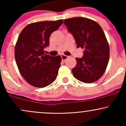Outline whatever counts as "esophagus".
<instances>
[{
	"label": "esophagus",
	"instance_id": "1",
	"mask_svg": "<svg viewBox=\"0 0 126 126\" xmlns=\"http://www.w3.org/2000/svg\"><path fill=\"white\" fill-rule=\"evenodd\" d=\"M61 58H62V61H65L68 58V56L66 55H61Z\"/></svg>",
	"mask_w": 126,
	"mask_h": 126
}]
</instances>
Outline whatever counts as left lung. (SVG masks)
<instances>
[{
    "label": "left lung",
    "mask_w": 126,
    "mask_h": 126,
    "mask_svg": "<svg viewBox=\"0 0 126 126\" xmlns=\"http://www.w3.org/2000/svg\"><path fill=\"white\" fill-rule=\"evenodd\" d=\"M64 24L78 48L84 49L82 58H76L73 76L85 83L96 81L105 73L109 59V46L102 28L96 21L85 17L66 19Z\"/></svg>",
    "instance_id": "1"
}]
</instances>
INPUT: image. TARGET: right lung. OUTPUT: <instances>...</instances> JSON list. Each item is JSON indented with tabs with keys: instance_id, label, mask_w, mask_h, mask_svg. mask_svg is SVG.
<instances>
[{
	"instance_id": "obj_1",
	"label": "right lung",
	"mask_w": 126,
	"mask_h": 126,
	"mask_svg": "<svg viewBox=\"0 0 126 126\" xmlns=\"http://www.w3.org/2000/svg\"><path fill=\"white\" fill-rule=\"evenodd\" d=\"M63 20L30 24L19 35L14 55L20 74L28 83L38 88L50 85L56 79L62 58L45 53L49 38L58 30Z\"/></svg>"
}]
</instances>
